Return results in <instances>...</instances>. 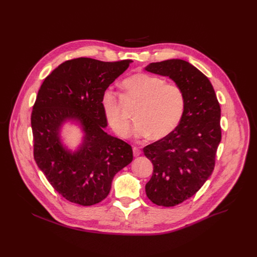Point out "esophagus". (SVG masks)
Segmentation results:
<instances>
[{
	"label": "esophagus",
	"instance_id": "obj_1",
	"mask_svg": "<svg viewBox=\"0 0 257 257\" xmlns=\"http://www.w3.org/2000/svg\"><path fill=\"white\" fill-rule=\"evenodd\" d=\"M140 155H141V151L137 148V146H134V148H133V156L138 157Z\"/></svg>",
	"mask_w": 257,
	"mask_h": 257
}]
</instances>
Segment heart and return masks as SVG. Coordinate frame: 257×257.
<instances>
[{"label":"heart","instance_id":"1","mask_svg":"<svg viewBox=\"0 0 257 257\" xmlns=\"http://www.w3.org/2000/svg\"><path fill=\"white\" fill-rule=\"evenodd\" d=\"M122 87L128 98L138 103L134 112L137 121L135 134L138 137L151 135L155 140L170 135L178 126L184 111V94L173 83L155 75L136 73L126 78ZM108 125L120 137H127L132 120L121 109L118 96L112 89L103 91L100 99Z\"/></svg>","mask_w":257,"mask_h":257}]
</instances>
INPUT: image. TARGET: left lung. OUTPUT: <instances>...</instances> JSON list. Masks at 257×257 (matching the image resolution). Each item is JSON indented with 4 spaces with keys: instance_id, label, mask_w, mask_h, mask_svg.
<instances>
[{
    "instance_id": "8db88e82",
    "label": "left lung",
    "mask_w": 257,
    "mask_h": 257,
    "mask_svg": "<svg viewBox=\"0 0 257 257\" xmlns=\"http://www.w3.org/2000/svg\"><path fill=\"white\" fill-rule=\"evenodd\" d=\"M145 70L170 77L184 94V111L175 130L143 149L154 165L146 195L157 205L175 206L193 196L214 169L222 139L221 106L208 78L184 60L151 63Z\"/></svg>"
}]
</instances>
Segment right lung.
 I'll return each instance as SVG.
<instances>
[{"label": "right lung", "mask_w": 257, "mask_h": 257, "mask_svg": "<svg viewBox=\"0 0 257 257\" xmlns=\"http://www.w3.org/2000/svg\"><path fill=\"white\" fill-rule=\"evenodd\" d=\"M131 60H68L43 82L31 113L34 161L53 188L70 202L89 206L103 200L114 176L133 160L131 145L103 131L107 122L100 103L104 90ZM78 121L84 143L75 153L65 149L59 129Z\"/></svg>", "instance_id": "1"}]
</instances>
